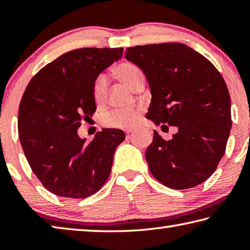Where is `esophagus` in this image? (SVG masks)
<instances>
[{"label": "esophagus", "mask_w": 250, "mask_h": 250, "mask_svg": "<svg viewBox=\"0 0 250 250\" xmlns=\"http://www.w3.org/2000/svg\"><path fill=\"white\" fill-rule=\"evenodd\" d=\"M134 131H135L134 129H126V130H125V133H126V135H130L131 133H133Z\"/></svg>", "instance_id": "1"}]
</instances>
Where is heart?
<instances>
[{"label":"heart","instance_id":"1","mask_svg":"<svg viewBox=\"0 0 250 250\" xmlns=\"http://www.w3.org/2000/svg\"><path fill=\"white\" fill-rule=\"evenodd\" d=\"M116 74L130 89L134 90L137 84L145 80L142 70L132 62H121L117 66ZM108 77L100 74L92 83V97L97 104H103L108 95ZM141 118V109L111 110L103 116V125L109 128H131L137 125Z\"/></svg>","mask_w":250,"mask_h":250}]
</instances>
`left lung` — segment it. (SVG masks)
<instances>
[{
    "label": "left lung",
    "mask_w": 250,
    "mask_h": 250,
    "mask_svg": "<svg viewBox=\"0 0 250 250\" xmlns=\"http://www.w3.org/2000/svg\"><path fill=\"white\" fill-rule=\"evenodd\" d=\"M125 59L140 67L152 100L146 118L176 126L171 140L154 131L146 159L163 185L191 188L216 170L231 129L230 96L208 59L181 43L149 44L125 49Z\"/></svg>",
    "instance_id": "obj_1"
}]
</instances>
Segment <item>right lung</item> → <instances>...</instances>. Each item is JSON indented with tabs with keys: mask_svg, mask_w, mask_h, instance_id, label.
<instances>
[{
	"mask_svg": "<svg viewBox=\"0 0 250 250\" xmlns=\"http://www.w3.org/2000/svg\"><path fill=\"white\" fill-rule=\"evenodd\" d=\"M122 53V47L70 50L43 67L24 91L18 119L21 145L34 174L55 195L88 197L108 180L125 132L103 129L87 143L77 131L96 111V77Z\"/></svg>",
	"mask_w": 250,
	"mask_h": 250,
	"instance_id": "1",
	"label": "right lung"
}]
</instances>
